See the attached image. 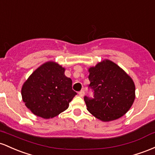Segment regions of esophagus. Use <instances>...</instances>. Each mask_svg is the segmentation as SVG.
Returning <instances> with one entry per match:
<instances>
[{
	"instance_id": "obj_1",
	"label": "esophagus",
	"mask_w": 155,
	"mask_h": 155,
	"mask_svg": "<svg viewBox=\"0 0 155 155\" xmlns=\"http://www.w3.org/2000/svg\"><path fill=\"white\" fill-rule=\"evenodd\" d=\"M78 94H79V95L81 97H83V96H84V94H85V91H83V90H81V91H79V93H78Z\"/></svg>"
}]
</instances>
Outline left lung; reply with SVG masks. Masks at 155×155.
I'll use <instances>...</instances> for the list:
<instances>
[{
  "label": "left lung",
  "mask_w": 155,
  "mask_h": 155,
  "mask_svg": "<svg viewBox=\"0 0 155 155\" xmlns=\"http://www.w3.org/2000/svg\"><path fill=\"white\" fill-rule=\"evenodd\" d=\"M94 97H84L87 110L97 119L110 121L124 116L133 105L135 87L132 78L110 60L88 69Z\"/></svg>",
  "instance_id": "obj_1"
}]
</instances>
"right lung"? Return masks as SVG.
Masks as SVG:
<instances>
[{
  "label": "right lung",
  "mask_w": 155,
  "mask_h": 155,
  "mask_svg": "<svg viewBox=\"0 0 155 155\" xmlns=\"http://www.w3.org/2000/svg\"><path fill=\"white\" fill-rule=\"evenodd\" d=\"M65 69L53 61L40 66L22 87L25 105L34 115L50 119L67 110L77 94L72 90L71 78L64 74Z\"/></svg>",
  "instance_id": "right-lung-1"
}]
</instances>
